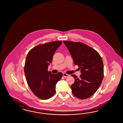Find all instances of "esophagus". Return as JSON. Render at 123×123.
<instances>
[{"mask_svg": "<svg viewBox=\"0 0 123 123\" xmlns=\"http://www.w3.org/2000/svg\"><path fill=\"white\" fill-rule=\"evenodd\" d=\"M63 76H64V77H68L69 76V75L67 74L66 73H64L63 74Z\"/></svg>", "mask_w": 123, "mask_h": 123, "instance_id": "34e87169", "label": "esophagus"}]
</instances>
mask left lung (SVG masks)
<instances>
[{
    "label": "left lung",
    "instance_id": "left-lung-1",
    "mask_svg": "<svg viewBox=\"0 0 123 123\" xmlns=\"http://www.w3.org/2000/svg\"><path fill=\"white\" fill-rule=\"evenodd\" d=\"M73 58L74 64L81 69L80 77L72 75L75 82L70 86L77 98L85 99L98 90L104 76V65L98 53L91 47L81 43L64 41Z\"/></svg>",
    "mask_w": 123,
    "mask_h": 123
}]
</instances>
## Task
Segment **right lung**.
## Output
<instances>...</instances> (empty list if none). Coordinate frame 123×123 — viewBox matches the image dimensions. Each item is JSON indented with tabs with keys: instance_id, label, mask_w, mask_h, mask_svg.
I'll use <instances>...</instances> for the list:
<instances>
[{
	"instance_id": "obj_1",
	"label": "right lung",
	"mask_w": 123,
	"mask_h": 123,
	"mask_svg": "<svg viewBox=\"0 0 123 123\" xmlns=\"http://www.w3.org/2000/svg\"><path fill=\"white\" fill-rule=\"evenodd\" d=\"M62 43L53 41L37 46L27 56L24 66L26 81L33 93L41 99L53 97L56 93V85L63 76L61 72L53 74L48 71L53 56Z\"/></svg>"
}]
</instances>
